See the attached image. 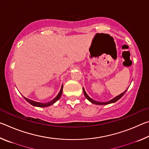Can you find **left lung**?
Returning <instances> with one entry per match:
<instances>
[{
	"instance_id": "8db88e82",
	"label": "left lung",
	"mask_w": 149,
	"mask_h": 149,
	"mask_svg": "<svg viewBox=\"0 0 149 149\" xmlns=\"http://www.w3.org/2000/svg\"><path fill=\"white\" fill-rule=\"evenodd\" d=\"M126 91H127V89H126V90L125 91H123L122 93H121L120 95L116 96V97H114V99H111L110 100H109V101H108V102H98V101H96V100H93V99H91V98L89 97V96L87 94V93H86V92H85V89H84V88L83 87V91H84V95H85V98H86V99H87L88 100H89V101H90L91 102L93 103V104H97V105H106V104H111V103H114V102H116L118 101V100H119L120 99H121V98H122V97H123V95H124Z\"/></svg>"
}]
</instances>
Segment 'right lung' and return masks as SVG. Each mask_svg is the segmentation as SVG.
I'll return each mask as SVG.
<instances>
[{"label":"right lung","instance_id":"add662e5","mask_svg":"<svg viewBox=\"0 0 149 149\" xmlns=\"http://www.w3.org/2000/svg\"><path fill=\"white\" fill-rule=\"evenodd\" d=\"M62 90H63V85H62V87H61V89H60V92L58 93V94L57 95V96L56 97L54 98L53 100H52L51 101H50L49 102H46V103H41V102H35L33 101V100H31L30 99H27V98L24 97V99L26 100L27 102H28L29 104H31V105L34 106V107H49V106H51L54 104V103L56 102L57 100H58L60 99V97H61L62 95Z\"/></svg>","mask_w":149,"mask_h":149}]
</instances>
